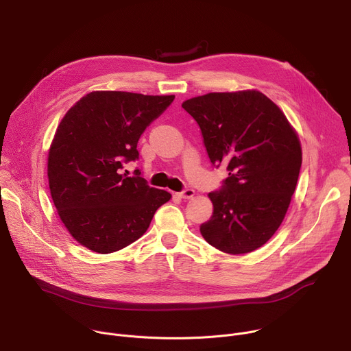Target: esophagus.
<instances>
[{
  "mask_svg": "<svg viewBox=\"0 0 351 351\" xmlns=\"http://www.w3.org/2000/svg\"><path fill=\"white\" fill-rule=\"evenodd\" d=\"M176 195L180 197V198H191L194 195V190L193 189H184L183 191L176 193Z\"/></svg>",
  "mask_w": 351,
  "mask_h": 351,
  "instance_id": "1",
  "label": "esophagus"
}]
</instances>
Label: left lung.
Here are the masks:
<instances>
[{
  "label": "left lung",
  "mask_w": 351,
  "mask_h": 351,
  "mask_svg": "<svg viewBox=\"0 0 351 351\" xmlns=\"http://www.w3.org/2000/svg\"><path fill=\"white\" fill-rule=\"evenodd\" d=\"M182 107L202 129L211 162L229 171L221 190L208 194L214 213L199 232L223 253H252L287 213L303 160L298 136L257 90L208 93Z\"/></svg>",
  "instance_id": "left-lung-1"
}]
</instances>
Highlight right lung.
I'll use <instances>...</instances> for the list:
<instances>
[{
  "mask_svg": "<svg viewBox=\"0 0 351 351\" xmlns=\"http://www.w3.org/2000/svg\"><path fill=\"white\" fill-rule=\"evenodd\" d=\"M175 95L91 91L65 114L48 152V183L58 215L72 237L99 254L132 244L171 199L121 173L138 158L137 141Z\"/></svg>",
  "mask_w": 351,
  "mask_h": 351,
  "instance_id": "1",
  "label": "right lung"
}]
</instances>
